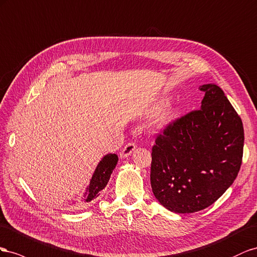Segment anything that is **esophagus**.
Returning <instances> with one entry per match:
<instances>
[{
	"label": "esophagus",
	"mask_w": 257,
	"mask_h": 257,
	"mask_svg": "<svg viewBox=\"0 0 257 257\" xmlns=\"http://www.w3.org/2000/svg\"><path fill=\"white\" fill-rule=\"evenodd\" d=\"M137 149V145L135 142H129L126 145H124V148L122 149V151L119 153V155L121 158H126L128 157L131 153H133L135 150Z\"/></svg>",
	"instance_id": "obj_1"
}]
</instances>
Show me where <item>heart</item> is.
Segmentation results:
<instances>
[{"label": "heart", "mask_w": 257, "mask_h": 257, "mask_svg": "<svg viewBox=\"0 0 257 257\" xmlns=\"http://www.w3.org/2000/svg\"><path fill=\"white\" fill-rule=\"evenodd\" d=\"M166 103H167V101H161V102H159V103L155 106V108H154V109H155V112L160 111V109L166 105ZM170 119H171V115H170V114H165V115L161 116V118H160V124H165V123H167L168 121H169Z\"/></svg>", "instance_id": "heart-1"}]
</instances>
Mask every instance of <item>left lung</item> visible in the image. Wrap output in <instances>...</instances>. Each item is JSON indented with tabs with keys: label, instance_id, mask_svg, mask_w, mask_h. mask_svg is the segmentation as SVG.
<instances>
[{
	"label": "left lung",
	"instance_id": "8db88e82",
	"mask_svg": "<svg viewBox=\"0 0 257 257\" xmlns=\"http://www.w3.org/2000/svg\"><path fill=\"white\" fill-rule=\"evenodd\" d=\"M201 108L167 124L152 148L154 196L175 213L208 208L237 178L244 131L236 109L214 84L199 87Z\"/></svg>",
	"mask_w": 257,
	"mask_h": 257
}]
</instances>
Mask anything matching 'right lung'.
Returning <instances> with one entry per match:
<instances>
[{"label": "right lung", "mask_w": 257, "mask_h": 257, "mask_svg": "<svg viewBox=\"0 0 257 257\" xmlns=\"http://www.w3.org/2000/svg\"><path fill=\"white\" fill-rule=\"evenodd\" d=\"M117 161H118V157L116 154H107L106 156L102 158L90 180L89 187L87 188L84 195L86 202L96 199L100 195L101 190L106 186L109 177H111L114 168L117 165Z\"/></svg>", "instance_id": "1"}]
</instances>
